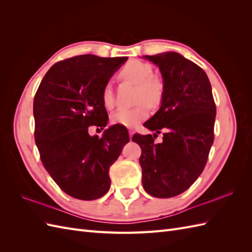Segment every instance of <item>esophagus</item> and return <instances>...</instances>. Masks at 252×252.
<instances>
[{
    "instance_id": "34e87169",
    "label": "esophagus",
    "mask_w": 252,
    "mask_h": 252,
    "mask_svg": "<svg viewBox=\"0 0 252 252\" xmlns=\"http://www.w3.org/2000/svg\"><path fill=\"white\" fill-rule=\"evenodd\" d=\"M133 130H129V136H130V139L132 138V135H133Z\"/></svg>"
}]
</instances>
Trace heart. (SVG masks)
<instances>
[{
	"label": "heart",
	"instance_id": "obj_1",
	"mask_svg": "<svg viewBox=\"0 0 252 252\" xmlns=\"http://www.w3.org/2000/svg\"><path fill=\"white\" fill-rule=\"evenodd\" d=\"M121 77L138 84L136 101L139 105L131 108H120L111 116L112 124L122 125L128 128L138 126L141 122L149 117V106L157 107L163 97V84L154 77L152 66L140 60H130L123 66L120 71ZM102 101L107 109L113 108L114 94L111 83L108 82L102 91Z\"/></svg>",
	"mask_w": 252,
	"mask_h": 252
}]
</instances>
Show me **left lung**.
I'll use <instances>...</instances> for the list:
<instances>
[{
    "instance_id": "1",
    "label": "left lung",
    "mask_w": 252,
    "mask_h": 252,
    "mask_svg": "<svg viewBox=\"0 0 252 252\" xmlns=\"http://www.w3.org/2000/svg\"><path fill=\"white\" fill-rule=\"evenodd\" d=\"M156 64L163 78L161 107L144 126L163 133L134 134L142 149L140 165L145 191L167 199L184 192L203 172L215 140L217 108L207 74L178 52L145 56Z\"/></svg>"
}]
</instances>
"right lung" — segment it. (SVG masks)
Listing matches in <instances>:
<instances>
[{"mask_svg": "<svg viewBox=\"0 0 252 252\" xmlns=\"http://www.w3.org/2000/svg\"><path fill=\"white\" fill-rule=\"evenodd\" d=\"M127 57L83 55L56 63L33 100L34 140L41 161L59 187L74 199L93 201L110 188L109 168L129 142L113 125L100 139L89 126L104 129L108 114L102 91Z\"/></svg>", "mask_w": 252, "mask_h": 252, "instance_id": "1", "label": "right lung"}]
</instances>
